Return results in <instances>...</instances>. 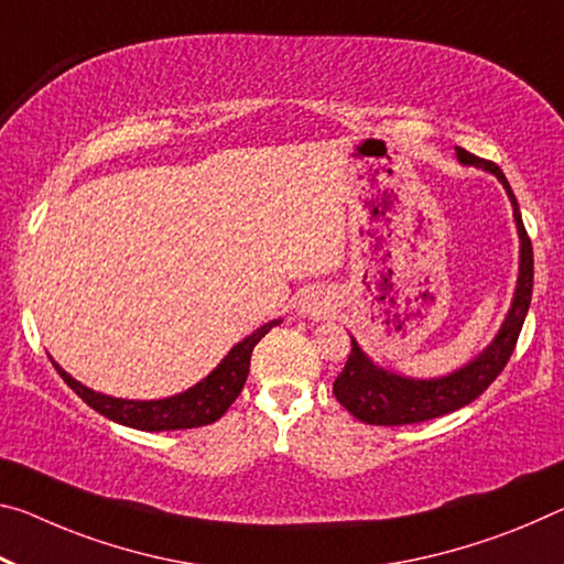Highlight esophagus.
I'll use <instances>...</instances> for the list:
<instances>
[{"label":"esophagus","mask_w":564,"mask_h":564,"mask_svg":"<svg viewBox=\"0 0 564 564\" xmlns=\"http://www.w3.org/2000/svg\"><path fill=\"white\" fill-rule=\"evenodd\" d=\"M306 308H308V311H316V314H321V303H318L316 299H311V301H306Z\"/></svg>","instance_id":"34e87169"}]
</instances>
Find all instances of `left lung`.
Listing matches in <instances>:
<instances>
[{"label":"left lung","mask_w":564,"mask_h":564,"mask_svg":"<svg viewBox=\"0 0 564 564\" xmlns=\"http://www.w3.org/2000/svg\"><path fill=\"white\" fill-rule=\"evenodd\" d=\"M457 158L464 165H477L485 167L489 173H495L502 185L507 187L509 200L514 208L517 230H520V279H517V291L512 308L505 318L502 328L495 341L489 344L485 354H479L475 361L464 366V369L449 373L444 379L434 381H416L404 379L397 373H389L373 366L366 354L359 348V344L351 338V354L344 371L338 373L334 381V397L341 401V406L348 409V414H354L364 424H377V426H404V424H419L426 419H436L457 411L475 401L479 394H485L489 383L495 381L512 356L517 338L524 324L527 308L532 301V279H534V258H532V240L527 236L524 223L520 216V205L509 187L507 177L499 165L481 160L477 155L467 153L464 148H457Z\"/></svg>","instance_id":"8db88e82"}]
</instances>
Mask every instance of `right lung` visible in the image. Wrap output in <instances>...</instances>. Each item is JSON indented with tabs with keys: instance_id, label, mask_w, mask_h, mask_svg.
Returning <instances> with one entry per match:
<instances>
[{
	"instance_id": "right-lung-1",
	"label": "right lung",
	"mask_w": 564,
	"mask_h": 564,
	"mask_svg": "<svg viewBox=\"0 0 564 564\" xmlns=\"http://www.w3.org/2000/svg\"><path fill=\"white\" fill-rule=\"evenodd\" d=\"M279 326V321L261 326L253 330L248 338H243L238 346L230 348V354L220 361V366L210 377H205L193 389L183 391V394L160 399V401H128V399H112L97 391L83 387L75 381L67 371H62L55 364V369L69 389L93 406L97 414H102L112 422L140 429V432H173V429H195L218 422L226 414L228 406L238 399L243 391V383L248 379L250 369V354H253L256 344L271 330Z\"/></svg>"
}]
</instances>
